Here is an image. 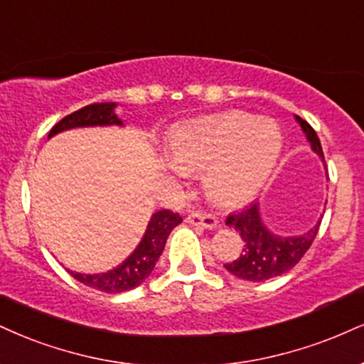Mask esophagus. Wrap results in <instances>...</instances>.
<instances>
[{"label": "esophagus", "mask_w": 364, "mask_h": 364, "mask_svg": "<svg viewBox=\"0 0 364 364\" xmlns=\"http://www.w3.org/2000/svg\"><path fill=\"white\" fill-rule=\"evenodd\" d=\"M186 222L190 225H195V227H201V229H217L218 227V222L215 217L212 215H201V213H190V215L186 217Z\"/></svg>", "instance_id": "1"}]
</instances>
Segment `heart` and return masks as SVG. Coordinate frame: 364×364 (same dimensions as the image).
I'll return each instance as SVG.
<instances>
[{"instance_id": "b5f03b06", "label": "heart", "mask_w": 364, "mask_h": 364, "mask_svg": "<svg viewBox=\"0 0 364 364\" xmlns=\"http://www.w3.org/2000/svg\"><path fill=\"white\" fill-rule=\"evenodd\" d=\"M283 135L268 118L225 112L181 125L168 144L169 163L185 174L203 171V188L222 205L251 200L273 173Z\"/></svg>"}]
</instances>
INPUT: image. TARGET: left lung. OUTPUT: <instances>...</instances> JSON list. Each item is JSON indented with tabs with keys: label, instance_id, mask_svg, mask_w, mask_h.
<instances>
[{
	"label": "left lung",
	"instance_id": "left-lung-1",
	"mask_svg": "<svg viewBox=\"0 0 364 364\" xmlns=\"http://www.w3.org/2000/svg\"><path fill=\"white\" fill-rule=\"evenodd\" d=\"M295 120L301 127V132L305 134L310 149L321 157L323 163L321 140H318L315 130L300 117L295 115ZM323 168H326V163H323ZM321 220L322 215L307 232H301V234L279 235L262 222L259 201H254L251 207L242 210L240 213L227 217L225 224L234 227L235 232H239L244 249L237 259L227 262L224 268L235 278L246 279V282L259 283L277 278L279 274L290 271L309 251L315 235H317L318 227H321Z\"/></svg>",
	"mask_w": 364,
	"mask_h": 364
}]
</instances>
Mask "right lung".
Instances as JSON below:
<instances>
[{"label": "right lung", "mask_w": 364, "mask_h": 364, "mask_svg": "<svg viewBox=\"0 0 364 364\" xmlns=\"http://www.w3.org/2000/svg\"><path fill=\"white\" fill-rule=\"evenodd\" d=\"M117 103H91L81 110L64 117L59 124L49 132V139L54 135L73 129H86V127H124L115 112ZM183 218L179 213H173L171 210H159L152 213L147 229L144 232L140 242L135 246L129 257H125L115 268L105 271V273H77V271L68 269L73 278L85 283L86 287L105 293H122L142 284L151 277L157 259L164 251L166 240H168L171 230L179 225Z\"/></svg>", "instance_id": "right-lung-1"}]
</instances>
